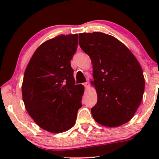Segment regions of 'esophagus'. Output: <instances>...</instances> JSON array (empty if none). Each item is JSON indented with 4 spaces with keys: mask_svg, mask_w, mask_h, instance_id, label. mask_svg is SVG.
<instances>
[{
    "mask_svg": "<svg viewBox=\"0 0 159 159\" xmlns=\"http://www.w3.org/2000/svg\"><path fill=\"white\" fill-rule=\"evenodd\" d=\"M83 85H84V87L85 88V89H88V88H89V83L88 82H86L83 83Z\"/></svg>",
    "mask_w": 159,
    "mask_h": 159,
    "instance_id": "obj_1",
    "label": "esophagus"
}]
</instances>
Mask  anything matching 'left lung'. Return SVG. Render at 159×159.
Listing matches in <instances>:
<instances>
[{
	"label": "left lung",
	"instance_id": "1",
	"mask_svg": "<svg viewBox=\"0 0 159 159\" xmlns=\"http://www.w3.org/2000/svg\"><path fill=\"white\" fill-rule=\"evenodd\" d=\"M79 45L90 56L98 102L91 109L99 124L118 127L128 122L140 104L144 78L139 61L114 36L101 33L79 34Z\"/></svg>",
	"mask_w": 159,
	"mask_h": 159
}]
</instances>
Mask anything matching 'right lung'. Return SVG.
Returning <instances> with one entry per match:
<instances>
[{
    "instance_id": "add662e5",
    "label": "right lung",
    "mask_w": 159,
    "mask_h": 159,
    "mask_svg": "<svg viewBox=\"0 0 159 159\" xmlns=\"http://www.w3.org/2000/svg\"><path fill=\"white\" fill-rule=\"evenodd\" d=\"M78 34L60 35L35 51L26 66L21 87L26 109L35 123L52 133L74 125L82 107V85L75 84L71 60Z\"/></svg>"
}]
</instances>
